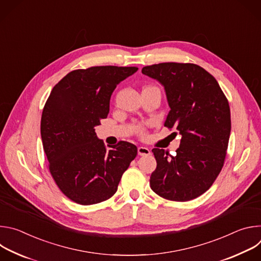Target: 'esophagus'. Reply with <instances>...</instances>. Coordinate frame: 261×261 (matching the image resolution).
<instances>
[{"label":"esophagus","instance_id":"obj_1","mask_svg":"<svg viewBox=\"0 0 261 261\" xmlns=\"http://www.w3.org/2000/svg\"><path fill=\"white\" fill-rule=\"evenodd\" d=\"M137 152H138L139 156H147V155L151 154V151L148 150V148L145 147V146H139L137 148Z\"/></svg>","mask_w":261,"mask_h":261}]
</instances>
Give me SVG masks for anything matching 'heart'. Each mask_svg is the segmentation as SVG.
<instances>
[{"label": "heart", "mask_w": 261, "mask_h": 261, "mask_svg": "<svg viewBox=\"0 0 261 261\" xmlns=\"http://www.w3.org/2000/svg\"><path fill=\"white\" fill-rule=\"evenodd\" d=\"M147 88H150V87H147ZM154 88V87H153ZM136 130H137V132L139 133V134H141V135H143L144 133H145V131H144V129H143V127L141 126V125H137L136 126Z\"/></svg>", "instance_id": "obj_1"}]
</instances>
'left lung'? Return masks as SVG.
<instances>
[{
	"label": "left lung",
	"mask_w": 261,
	"mask_h": 261,
	"mask_svg": "<svg viewBox=\"0 0 261 261\" xmlns=\"http://www.w3.org/2000/svg\"><path fill=\"white\" fill-rule=\"evenodd\" d=\"M141 72L164 86L170 111L164 126L181 135L176 155L155 147L152 190L172 201L192 200L210 189L224 165L230 108L216 79L191 63H160Z\"/></svg>",
	"instance_id": "1"
}]
</instances>
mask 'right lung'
Instances as JSON below:
<instances>
[{"instance_id": "1", "label": "right lung", "mask_w": 261, "mask_h": 261, "mask_svg": "<svg viewBox=\"0 0 261 261\" xmlns=\"http://www.w3.org/2000/svg\"><path fill=\"white\" fill-rule=\"evenodd\" d=\"M137 67L96 66L69 72L53 89L41 117L48 168L72 201L90 205L109 199L137 147L120 141L107 150L95 126L107 118L111 94Z\"/></svg>"}]
</instances>
